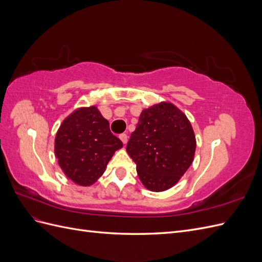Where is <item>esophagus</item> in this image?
<instances>
[{
  "mask_svg": "<svg viewBox=\"0 0 262 262\" xmlns=\"http://www.w3.org/2000/svg\"><path fill=\"white\" fill-rule=\"evenodd\" d=\"M120 140L122 141V143L123 144H126V142H128V136H126V134H124V133H122V134H120Z\"/></svg>",
  "mask_w": 262,
  "mask_h": 262,
  "instance_id": "1",
  "label": "esophagus"
}]
</instances>
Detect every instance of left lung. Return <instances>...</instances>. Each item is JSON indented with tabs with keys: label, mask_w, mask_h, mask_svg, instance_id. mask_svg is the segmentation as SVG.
I'll return each instance as SVG.
<instances>
[{
	"label": "left lung",
	"mask_w": 262,
	"mask_h": 262,
	"mask_svg": "<svg viewBox=\"0 0 262 262\" xmlns=\"http://www.w3.org/2000/svg\"><path fill=\"white\" fill-rule=\"evenodd\" d=\"M196 141L187 116L171 102L142 110L126 152L143 186L161 192L175 186L192 164Z\"/></svg>",
	"instance_id": "left-lung-1"
}]
</instances>
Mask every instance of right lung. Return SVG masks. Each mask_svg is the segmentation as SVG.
<instances>
[{"instance_id": "right-lung-1", "label": "right lung", "mask_w": 262, "mask_h": 262, "mask_svg": "<svg viewBox=\"0 0 262 262\" xmlns=\"http://www.w3.org/2000/svg\"><path fill=\"white\" fill-rule=\"evenodd\" d=\"M122 142L110 132L96 106L81 107L62 121L54 139V154L64 175L82 187L94 185Z\"/></svg>"}]
</instances>
